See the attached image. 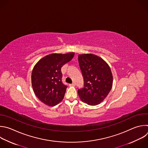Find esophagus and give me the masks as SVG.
<instances>
[{"instance_id": "1", "label": "esophagus", "mask_w": 148, "mask_h": 148, "mask_svg": "<svg viewBox=\"0 0 148 148\" xmlns=\"http://www.w3.org/2000/svg\"><path fill=\"white\" fill-rule=\"evenodd\" d=\"M70 86H75V83H72V84H70Z\"/></svg>"}]
</instances>
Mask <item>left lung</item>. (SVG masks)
Returning <instances> with one entry per match:
<instances>
[{
	"mask_svg": "<svg viewBox=\"0 0 148 148\" xmlns=\"http://www.w3.org/2000/svg\"><path fill=\"white\" fill-rule=\"evenodd\" d=\"M79 65L84 86L78 89L81 101L90 106L100 104L109 93L113 85V75L108 64L93 54L78 55Z\"/></svg>",
	"mask_w": 148,
	"mask_h": 148,
	"instance_id": "1",
	"label": "left lung"
}]
</instances>
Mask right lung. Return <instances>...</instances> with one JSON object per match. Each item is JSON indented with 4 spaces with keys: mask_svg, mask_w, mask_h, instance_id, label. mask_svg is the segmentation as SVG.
<instances>
[{
    "mask_svg": "<svg viewBox=\"0 0 148 148\" xmlns=\"http://www.w3.org/2000/svg\"><path fill=\"white\" fill-rule=\"evenodd\" d=\"M74 56V52L52 53L35 65L31 74L32 86L35 95L44 104L53 106L63 99L67 86L62 82L61 68Z\"/></svg>",
    "mask_w": 148,
    "mask_h": 148,
    "instance_id": "add662e5",
    "label": "right lung"
}]
</instances>
